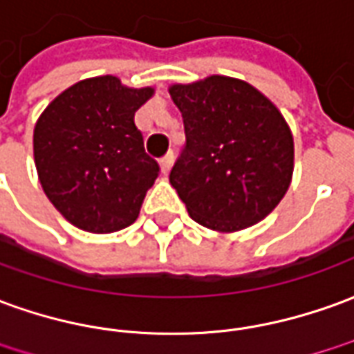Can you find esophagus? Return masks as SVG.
Returning <instances> with one entry per match:
<instances>
[{
	"instance_id": "esophagus-1",
	"label": "esophagus",
	"mask_w": 354,
	"mask_h": 354,
	"mask_svg": "<svg viewBox=\"0 0 354 354\" xmlns=\"http://www.w3.org/2000/svg\"><path fill=\"white\" fill-rule=\"evenodd\" d=\"M173 163V152L165 153L162 160H160V167H162V173H169Z\"/></svg>"
}]
</instances>
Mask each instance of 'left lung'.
Listing matches in <instances>:
<instances>
[{"mask_svg":"<svg viewBox=\"0 0 354 354\" xmlns=\"http://www.w3.org/2000/svg\"><path fill=\"white\" fill-rule=\"evenodd\" d=\"M187 146L169 183L196 223L241 231L274 212L293 179L295 145L281 111L245 80L212 75L171 84Z\"/></svg>","mask_w":354,"mask_h":354,"instance_id":"left-lung-1","label":"left lung"}]
</instances>
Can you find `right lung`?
I'll use <instances>...</instances> for the list:
<instances>
[{"label":"right lung","instance_id":"add662e5","mask_svg":"<svg viewBox=\"0 0 354 354\" xmlns=\"http://www.w3.org/2000/svg\"><path fill=\"white\" fill-rule=\"evenodd\" d=\"M152 86L131 88L113 75L63 90L34 127V163L46 196L88 233H113L138 218L160 165L145 152L135 113Z\"/></svg>","mask_w":354,"mask_h":354}]
</instances>
